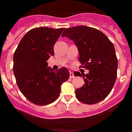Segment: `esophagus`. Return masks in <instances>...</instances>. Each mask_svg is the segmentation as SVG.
Returning <instances> with one entry per match:
<instances>
[{
  "mask_svg": "<svg viewBox=\"0 0 132 132\" xmlns=\"http://www.w3.org/2000/svg\"><path fill=\"white\" fill-rule=\"evenodd\" d=\"M75 77V75L74 73L71 71H70V78H73Z\"/></svg>",
  "mask_w": 132,
  "mask_h": 132,
  "instance_id": "esophagus-1",
  "label": "esophagus"
}]
</instances>
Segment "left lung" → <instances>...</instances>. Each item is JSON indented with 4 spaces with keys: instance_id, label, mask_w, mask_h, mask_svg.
Returning a JSON list of instances; mask_svg holds the SVG:
<instances>
[{
    "instance_id": "1",
    "label": "left lung",
    "mask_w": 132,
    "mask_h": 132,
    "mask_svg": "<svg viewBox=\"0 0 132 132\" xmlns=\"http://www.w3.org/2000/svg\"><path fill=\"white\" fill-rule=\"evenodd\" d=\"M72 40L78 48L82 67L89 70L88 74L75 72L82 77L85 84L75 91L77 98L86 104H95L109 94L116 81L118 60L113 44L99 30L90 27L67 28L62 37Z\"/></svg>"
}]
</instances>
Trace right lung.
<instances>
[{"label":"right lung","instance_id":"add662e5","mask_svg":"<svg viewBox=\"0 0 132 132\" xmlns=\"http://www.w3.org/2000/svg\"><path fill=\"white\" fill-rule=\"evenodd\" d=\"M65 29L37 27L29 31L14 54L13 71L24 96L37 105H46L60 96L61 85L70 74L65 67L54 71L47 60L54 55V46Z\"/></svg>","mask_w":132,"mask_h":132}]
</instances>
